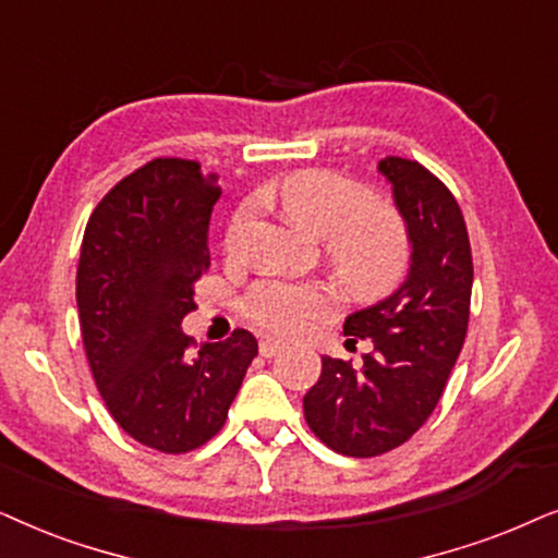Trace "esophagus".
Segmentation results:
<instances>
[{"instance_id": "obj_1", "label": "esophagus", "mask_w": 558, "mask_h": 558, "mask_svg": "<svg viewBox=\"0 0 558 558\" xmlns=\"http://www.w3.org/2000/svg\"><path fill=\"white\" fill-rule=\"evenodd\" d=\"M283 347H286V341L278 339V337H263V339H259V354H263V356H275Z\"/></svg>"}]
</instances>
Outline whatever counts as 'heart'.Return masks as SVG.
I'll list each match as a JSON object with an SVG mask.
<instances>
[{
	"label": "heart",
	"mask_w": 558,
	"mask_h": 558,
	"mask_svg": "<svg viewBox=\"0 0 558 558\" xmlns=\"http://www.w3.org/2000/svg\"><path fill=\"white\" fill-rule=\"evenodd\" d=\"M259 198L278 206L295 225L322 236L326 263L349 293L375 299L396 286L411 255V234L396 206L375 198L365 185L326 168H306L263 185ZM257 202L236 206L227 225L225 250L240 255ZM337 299L324 283L259 280L244 299L252 324L275 333H299L316 318L329 316Z\"/></svg>",
	"instance_id": "b5f03b06"
}]
</instances>
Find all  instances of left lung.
I'll return each instance as SVG.
<instances>
[{
    "label": "left lung",
    "mask_w": 558,
    "mask_h": 558,
    "mask_svg": "<svg viewBox=\"0 0 558 558\" xmlns=\"http://www.w3.org/2000/svg\"><path fill=\"white\" fill-rule=\"evenodd\" d=\"M377 168L411 234V272L390 299L344 322L347 344L373 339L362 365L322 356V377L303 396L308 428L356 459L400 447L434 413L462 352L474 278L454 193L418 160L385 158Z\"/></svg>",
    "instance_id": "1"
}]
</instances>
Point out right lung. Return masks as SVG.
Wrapping results in <instances>:
<instances>
[{"mask_svg":"<svg viewBox=\"0 0 558 558\" xmlns=\"http://www.w3.org/2000/svg\"><path fill=\"white\" fill-rule=\"evenodd\" d=\"M221 196L202 162L153 158L124 175L88 217L76 303L88 367L119 428L162 454L204 447L225 426L257 339L217 344L181 331L209 270V219Z\"/></svg>","mask_w":558,"mask_h":558,"instance_id":"add662e5","label":"right lung"}]
</instances>
